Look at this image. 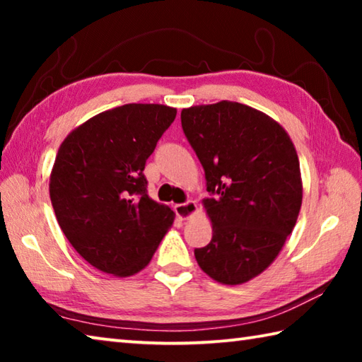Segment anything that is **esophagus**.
I'll list each match as a JSON object with an SVG mask.
<instances>
[{
	"label": "esophagus",
	"mask_w": 362,
	"mask_h": 362,
	"mask_svg": "<svg viewBox=\"0 0 362 362\" xmlns=\"http://www.w3.org/2000/svg\"><path fill=\"white\" fill-rule=\"evenodd\" d=\"M196 211H198V204H196L194 201H187V203L175 206V214L182 220H188L189 217H193Z\"/></svg>",
	"instance_id": "1"
}]
</instances>
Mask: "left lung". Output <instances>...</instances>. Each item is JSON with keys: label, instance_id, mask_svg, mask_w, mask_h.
Returning a JSON list of instances; mask_svg holds the SVG:
<instances>
[{"label": "left lung", "instance_id": "obj_1", "mask_svg": "<svg viewBox=\"0 0 362 362\" xmlns=\"http://www.w3.org/2000/svg\"><path fill=\"white\" fill-rule=\"evenodd\" d=\"M182 129L203 164L212 240L194 249L217 283H247L272 265L296 226L302 177L291 137L268 115L238 102L182 110Z\"/></svg>", "mask_w": 362, "mask_h": 362}]
</instances>
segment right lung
<instances>
[{
    "mask_svg": "<svg viewBox=\"0 0 362 362\" xmlns=\"http://www.w3.org/2000/svg\"><path fill=\"white\" fill-rule=\"evenodd\" d=\"M177 110L127 103L71 131L54 163L49 194L64 235L86 262L115 276L148 265L174 222L146 193L145 163Z\"/></svg>",
    "mask_w": 362,
    "mask_h": 362,
    "instance_id": "right-lung-1",
    "label": "right lung"
}]
</instances>
